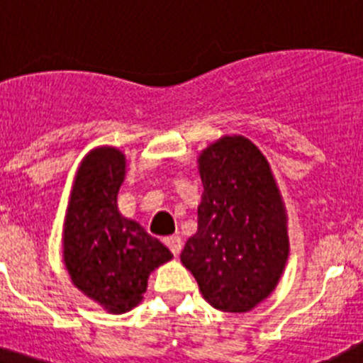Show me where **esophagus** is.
I'll return each mask as SVG.
<instances>
[{
	"label": "esophagus",
	"instance_id": "1",
	"mask_svg": "<svg viewBox=\"0 0 363 363\" xmlns=\"http://www.w3.org/2000/svg\"><path fill=\"white\" fill-rule=\"evenodd\" d=\"M164 244H167L168 250L174 252L175 256H177L179 252H181V250H182V239H181V237H179V235H170V237H167V239H164Z\"/></svg>",
	"mask_w": 363,
	"mask_h": 363
}]
</instances>
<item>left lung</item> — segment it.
Segmentation results:
<instances>
[{
  "instance_id": "8db88e82",
  "label": "left lung",
  "mask_w": 363,
  "mask_h": 363,
  "mask_svg": "<svg viewBox=\"0 0 363 363\" xmlns=\"http://www.w3.org/2000/svg\"><path fill=\"white\" fill-rule=\"evenodd\" d=\"M199 172V230L181 262L212 307L247 313L276 290L290 255L279 186L263 152L242 135L208 144Z\"/></svg>"
}]
</instances>
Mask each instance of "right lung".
I'll return each instance as SVG.
<instances>
[{
  "mask_svg": "<svg viewBox=\"0 0 363 363\" xmlns=\"http://www.w3.org/2000/svg\"><path fill=\"white\" fill-rule=\"evenodd\" d=\"M128 160L94 147L77 168L63 223V263L73 286L111 314L137 307L155 269L174 258L137 221L121 216L117 193Z\"/></svg>",
  "mask_w": 363,
  "mask_h": 363,
  "instance_id": "right-lung-1",
  "label": "right lung"
}]
</instances>
